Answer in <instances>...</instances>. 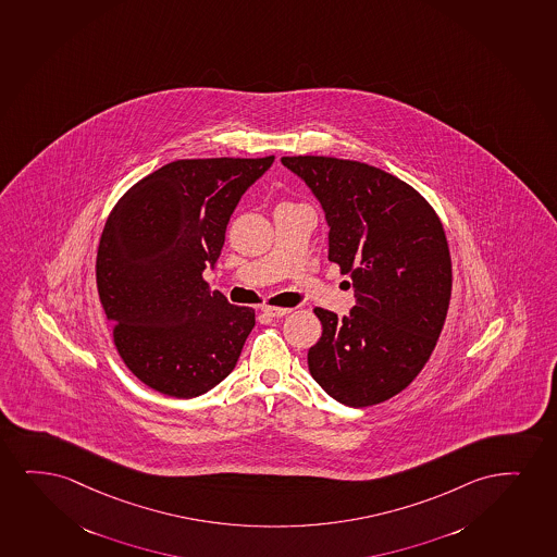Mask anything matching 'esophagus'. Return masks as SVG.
Segmentation results:
<instances>
[{
  "label": "esophagus",
  "instance_id": "obj_1",
  "mask_svg": "<svg viewBox=\"0 0 557 557\" xmlns=\"http://www.w3.org/2000/svg\"><path fill=\"white\" fill-rule=\"evenodd\" d=\"M260 311L268 315V318H283V315H287L289 313L290 308H277V306H260Z\"/></svg>",
  "mask_w": 557,
  "mask_h": 557
}]
</instances>
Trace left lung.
I'll use <instances>...</instances> for the list:
<instances>
[{
  "label": "left lung",
  "instance_id": "1",
  "mask_svg": "<svg viewBox=\"0 0 557 557\" xmlns=\"http://www.w3.org/2000/svg\"><path fill=\"white\" fill-rule=\"evenodd\" d=\"M325 210L329 260L354 282L349 315L315 308L323 334L313 380L342 405H380L406 389L438 342L451 297L448 239L416 188L357 160L283 157Z\"/></svg>",
  "mask_w": 557,
  "mask_h": 557
}]
</instances>
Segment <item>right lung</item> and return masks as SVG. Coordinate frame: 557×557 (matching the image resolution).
I'll use <instances>...</instances> for the list:
<instances>
[{"label": "right lung", "instance_id": "right-lung-1", "mask_svg": "<svg viewBox=\"0 0 557 557\" xmlns=\"http://www.w3.org/2000/svg\"><path fill=\"white\" fill-rule=\"evenodd\" d=\"M262 159H185L139 180L109 213L96 285L124 364L162 395L193 398L231 374L253 308L210 290L232 211L272 166Z\"/></svg>", "mask_w": 557, "mask_h": 557}]
</instances>
